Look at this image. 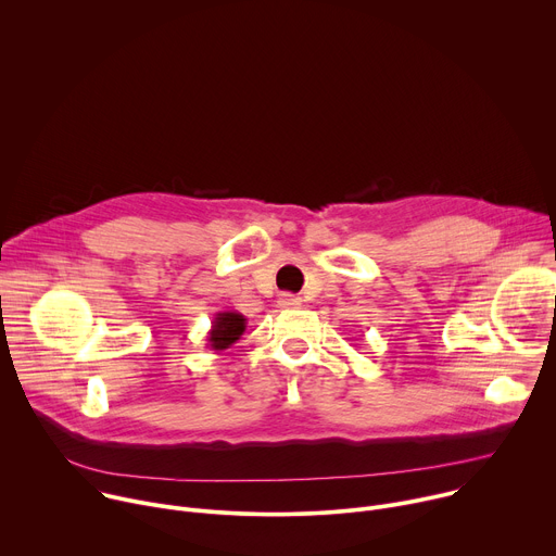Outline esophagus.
Listing matches in <instances>:
<instances>
[{"instance_id":"obj_1","label":"esophagus","mask_w":556,"mask_h":556,"mask_svg":"<svg viewBox=\"0 0 556 556\" xmlns=\"http://www.w3.org/2000/svg\"><path fill=\"white\" fill-rule=\"evenodd\" d=\"M279 305L281 307H296V305H301V299L296 294L283 292V294H279Z\"/></svg>"}]
</instances>
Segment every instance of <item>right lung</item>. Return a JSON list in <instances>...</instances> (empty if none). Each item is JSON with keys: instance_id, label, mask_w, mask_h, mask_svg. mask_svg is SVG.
Listing matches in <instances>:
<instances>
[{"instance_id": "add662e5", "label": "right lung", "mask_w": 556, "mask_h": 556, "mask_svg": "<svg viewBox=\"0 0 556 556\" xmlns=\"http://www.w3.org/2000/svg\"><path fill=\"white\" fill-rule=\"evenodd\" d=\"M244 330H247V316L244 314L235 312V309L215 312L208 337H206V348H211L213 352L228 350L232 343L242 339Z\"/></svg>"}]
</instances>
